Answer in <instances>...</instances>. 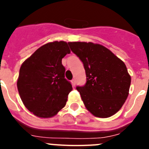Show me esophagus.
<instances>
[{"mask_svg": "<svg viewBox=\"0 0 149 149\" xmlns=\"http://www.w3.org/2000/svg\"><path fill=\"white\" fill-rule=\"evenodd\" d=\"M71 82H72V86H75V85H76V81H75V80H74V79H73V80H72V81H71Z\"/></svg>", "mask_w": 149, "mask_h": 149, "instance_id": "34e87169", "label": "esophagus"}]
</instances>
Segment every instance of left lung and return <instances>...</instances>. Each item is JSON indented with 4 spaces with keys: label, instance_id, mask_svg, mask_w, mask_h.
Instances as JSON below:
<instances>
[{
    "label": "left lung",
    "instance_id": "obj_1",
    "mask_svg": "<svg viewBox=\"0 0 149 149\" xmlns=\"http://www.w3.org/2000/svg\"><path fill=\"white\" fill-rule=\"evenodd\" d=\"M68 45L86 71V84L77 87L86 108L99 118L116 113L125 102L131 86L125 63L100 44L70 42Z\"/></svg>",
    "mask_w": 149,
    "mask_h": 149
}]
</instances>
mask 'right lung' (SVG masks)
<instances>
[{"label": "right lung", "mask_w": 149, "mask_h": 149, "mask_svg": "<svg viewBox=\"0 0 149 149\" xmlns=\"http://www.w3.org/2000/svg\"><path fill=\"white\" fill-rule=\"evenodd\" d=\"M71 51L64 41L41 46L21 65L17 80L26 108L39 118H51L65 106L72 84L65 78L62 59Z\"/></svg>", "instance_id": "obj_1"}]
</instances>
